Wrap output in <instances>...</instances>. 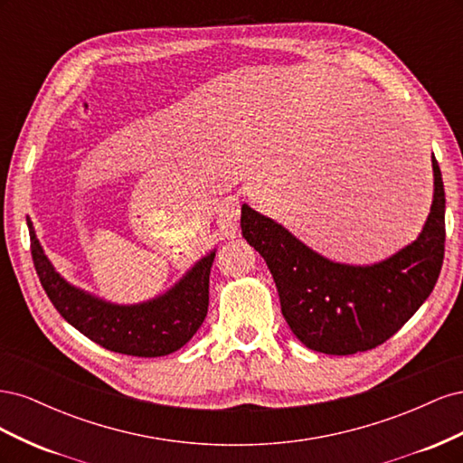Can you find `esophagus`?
Returning a JSON list of instances; mask_svg holds the SVG:
<instances>
[{"label":"esophagus","mask_w":463,"mask_h":463,"mask_svg":"<svg viewBox=\"0 0 463 463\" xmlns=\"http://www.w3.org/2000/svg\"><path fill=\"white\" fill-rule=\"evenodd\" d=\"M218 218L223 226H233L240 220V201L237 199H226L218 206Z\"/></svg>","instance_id":"1"}]
</instances>
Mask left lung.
<instances>
[{"instance_id": "1", "label": "left lung", "mask_w": 463, "mask_h": 463, "mask_svg": "<svg viewBox=\"0 0 463 463\" xmlns=\"http://www.w3.org/2000/svg\"><path fill=\"white\" fill-rule=\"evenodd\" d=\"M26 223L42 288L69 325L92 342L125 355L162 357L184 347L201 328L208 313V278L216 250L194 264L164 296L138 305H114L65 282L42 250L33 222Z\"/></svg>"}]
</instances>
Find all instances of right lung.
<instances>
[{
    "instance_id": "add662e5",
    "label": "right lung",
    "mask_w": 463,
    "mask_h": 463,
    "mask_svg": "<svg viewBox=\"0 0 463 463\" xmlns=\"http://www.w3.org/2000/svg\"><path fill=\"white\" fill-rule=\"evenodd\" d=\"M434 197L417 240L378 264L332 262L286 228L241 206V232L269 264L282 315L315 352L354 355L392 338L425 303L444 260V185L432 156Z\"/></svg>"
}]
</instances>
